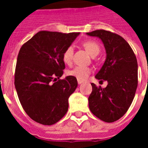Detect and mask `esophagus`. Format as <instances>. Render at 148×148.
Returning <instances> with one entry per match:
<instances>
[{"label": "esophagus", "mask_w": 148, "mask_h": 148, "mask_svg": "<svg viewBox=\"0 0 148 148\" xmlns=\"http://www.w3.org/2000/svg\"><path fill=\"white\" fill-rule=\"evenodd\" d=\"M83 82H84L83 81H81V80H77V83H78L79 84H82Z\"/></svg>", "instance_id": "1"}]
</instances>
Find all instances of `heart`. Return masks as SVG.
<instances>
[{"label": "heart", "mask_w": 148, "mask_h": 148, "mask_svg": "<svg viewBox=\"0 0 148 148\" xmlns=\"http://www.w3.org/2000/svg\"><path fill=\"white\" fill-rule=\"evenodd\" d=\"M83 47L85 48V50L90 53L92 57L97 56L100 51H101V47L97 41L94 40H86L82 44ZM73 53H74V49L71 46H69L67 47L65 51H64L62 55L63 61L66 64H71L73 60ZM91 73V69L88 67H84V66H76L72 70H70L67 72V74L70 76H73L76 77L77 80L84 81L88 78V77L90 75Z\"/></svg>", "instance_id": "1"}]
</instances>
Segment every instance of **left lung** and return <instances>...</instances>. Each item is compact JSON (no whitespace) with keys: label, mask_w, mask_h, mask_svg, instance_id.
<instances>
[{"label":"left lung","mask_w":148,"mask_h":148,"mask_svg":"<svg viewBox=\"0 0 148 148\" xmlns=\"http://www.w3.org/2000/svg\"><path fill=\"white\" fill-rule=\"evenodd\" d=\"M87 34L98 37L103 41L107 58L95 77L108 83L105 88L91 84L89 108L101 121L114 122L125 114L135 95L138 83L137 58L128 43L117 34L96 30Z\"/></svg>","instance_id":"1"}]
</instances>
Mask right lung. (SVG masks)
<instances>
[{
  "label": "right lung",
  "mask_w": 148,
  "mask_h": 148,
  "mask_svg": "<svg viewBox=\"0 0 148 148\" xmlns=\"http://www.w3.org/2000/svg\"><path fill=\"white\" fill-rule=\"evenodd\" d=\"M79 34L39 31L20 49L15 88L23 109L39 124L52 125L67 112L77 81L73 76L60 79L65 68L62 55Z\"/></svg>",
  "instance_id": "1"
}]
</instances>
